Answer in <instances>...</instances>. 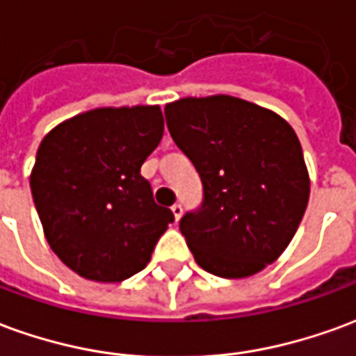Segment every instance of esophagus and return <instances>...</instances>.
Returning a JSON list of instances; mask_svg holds the SVG:
<instances>
[{
	"mask_svg": "<svg viewBox=\"0 0 356 356\" xmlns=\"http://www.w3.org/2000/svg\"><path fill=\"white\" fill-rule=\"evenodd\" d=\"M171 211H173V217H175V221H179V219L183 217V206H181V204H175V206L171 208Z\"/></svg>",
	"mask_w": 356,
	"mask_h": 356,
	"instance_id": "esophagus-1",
	"label": "esophagus"
}]
</instances>
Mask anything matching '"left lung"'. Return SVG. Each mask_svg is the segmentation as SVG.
<instances>
[{
  "instance_id": "left-lung-1",
  "label": "left lung",
  "mask_w": 356,
  "mask_h": 356,
  "mask_svg": "<svg viewBox=\"0 0 356 356\" xmlns=\"http://www.w3.org/2000/svg\"><path fill=\"white\" fill-rule=\"evenodd\" d=\"M165 122L204 185L202 208L179 223L196 263L221 278H246L276 261L311 191L291 125L231 95L168 102Z\"/></svg>"
}]
</instances>
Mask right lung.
Listing matches in <instances>:
<instances>
[{
  "label": "right lung",
  "mask_w": 356,
  "mask_h": 356,
  "mask_svg": "<svg viewBox=\"0 0 356 356\" xmlns=\"http://www.w3.org/2000/svg\"><path fill=\"white\" fill-rule=\"evenodd\" d=\"M162 135V108L137 104L81 112L43 137L30 188L51 250L74 273L122 282L148 265L173 223L140 175Z\"/></svg>",
  "instance_id": "1"
}]
</instances>
